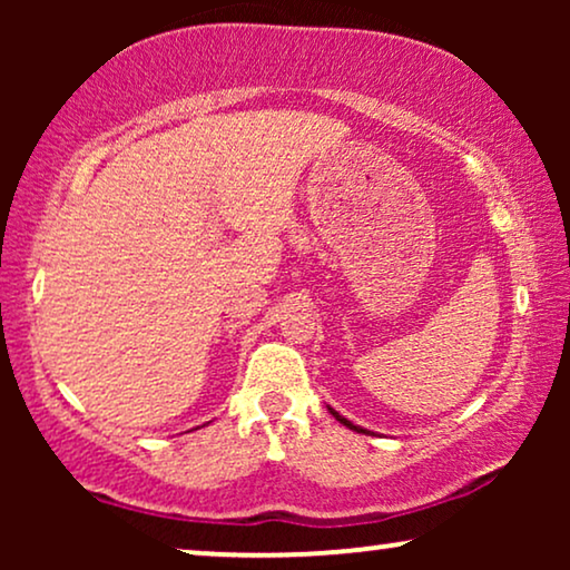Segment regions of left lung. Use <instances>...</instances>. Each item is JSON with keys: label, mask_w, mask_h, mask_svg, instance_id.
Returning <instances> with one entry per match:
<instances>
[{"label": "left lung", "mask_w": 570, "mask_h": 570, "mask_svg": "<svg viewBox=\"0 0 570 570\" xmlns=\"http://www.w3.org/2000/svg\"><path fill=\"white\" fill-rule=\"evenodd\" d=\"M330 412H332V415H334V417H337V420H340V423H342V425H347V428H350V431H355V433H368V431H365V428H361V425H353V423H350V420H347V417H342L337 410H332V407H330Z\"/></svg>", "instance_id": "obj_1"}]
</instances>
